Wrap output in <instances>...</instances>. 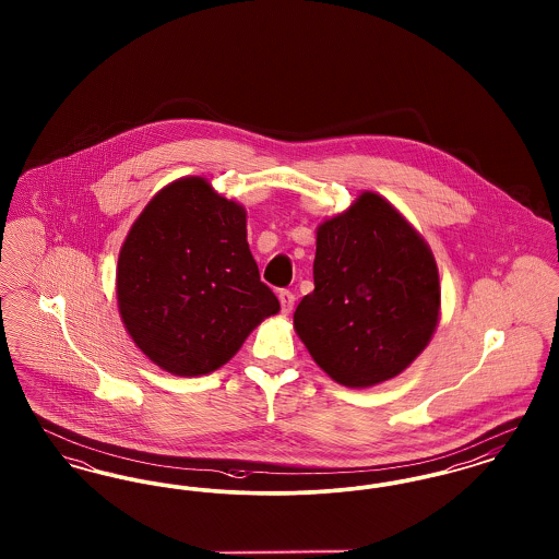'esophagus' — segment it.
Here are the masks:
<instances>
[{
  "label": "esophagus",
  "instance_id": "1",
  "mask_svg": "<svg viewBox=\"0 0 559 559\" xmlns=\"http://www.w3.org/2000/svg\"><path fill=\"white\" fill-rule=\"evenodd\" d=\"M278 299H281L283 312L289 314L293 310V304H295V295L292 292H287V289H283V292H278Z\"/></svg>",
  "mask_w": 559,
  "mask_h": 559
}]
</instances>
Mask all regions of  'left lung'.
<instances>
[{"label":"left lung","instance_id":"obj_1","mask_svg":"<svg viewBox=\"0 0 559 559\" xmlns=\"http://www.w3.org/2000/svg\"><path fill=\"white\" fill-rule=\"evenodd\" d=\"M440 320V274L427 240L381 194L362 190L317 228L314 292L293 329L333 381L362 390L399 377Z\"/></svg>","mask_w":559,"mask_h":559}]
</instances>
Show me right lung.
<instances>
[{"mask_svg": "<svg viewBox=\"0 0 559 559\" xmlns=\"http://www.w3.org/2000/svg\"><path fill=\"white\" fill-rule=\"evenodd\" d=\"M115 285L133 344L178 377L217 371L281 310L249 251L245 207L201 176L146 203L121 245Z\"/></svg>", "mask_w": 559, "mask_h": 559, "instance_id": "add662e5", "label": "right lung"}]
</instances>
